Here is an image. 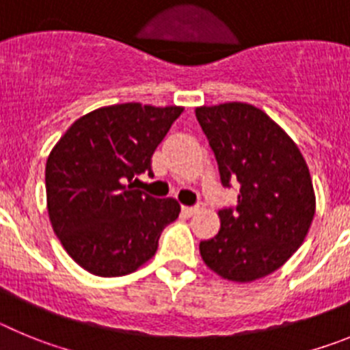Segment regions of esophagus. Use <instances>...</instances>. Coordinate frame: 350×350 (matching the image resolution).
<instances>
[{
	"label": "esophagus",
	"instance_id": "esophagus-1",
	"mask_svg": "<svg viewBox=\"0 0 350 350\" xmlns=\"http://www.w3.org/2000/svg\"><path fill=\"white\" fill-rule=\"evenodd\" d=\"M200 210H202V206L200 205H194V206H182V212L185 213V215H194V213H198L200 212Z\"/></svg>",
	"mask_w": 350,
	"mask_h": 350
}]
</instances>
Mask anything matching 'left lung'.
Wrapping results in <instances>:
<instances>
[{
  "mask_svg": "<svg viewBox=\"0 0 350 350\" xmlns=\"http://www.w3.org/2000/svg\"><path fill=\"white\" fill-rule=\"evenodd\" d=\"M222 185L240 184L234 208L219 210L221 230L200 243L206 267L231 282H254L299 249L315 213V193L298 145L254 105L196 107Z\"/></svg>",
  "mask_w": 350,
  "mask_h": 350,
  "instance_id": "left-lung-1",
  "label": "left lung"
}]
</instances>
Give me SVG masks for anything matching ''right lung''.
I'll use <instances>...</instances> for the list:
<instances>
[{
    "label": "right lung",
    "mask_w": 350,
    "mask_h": 350,
    "mask_svg": "<svg viewBox=\"0 0 350 350\" xmlns=\"http://www.w3.org/2000/svg\"><path fill=\"white\" fill-rule=\"evenodd\" d=\"M184 107L122 103L77 119L45 166L52 230L70 258L98 277H122L152 259L161 231L180 213L175 198L133 189Z\"/></svg>",
    "instance_id": "add662e5"
}]
</instances>
